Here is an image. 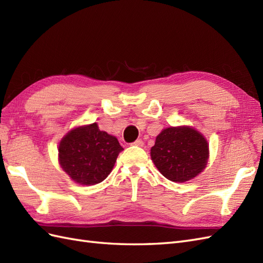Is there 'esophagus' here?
Here are the masks:
<instances>
[{"mask_svg":"<svg viewBox=\"0 0 263 263\" xmlns=\"http://www.w3.org/2000/svg\"><path fill=\"white\" fill-rule=\"evenodd\" d=\"M131 145H134V146H143V141L142 140H136L134 141L133 143H131Z\"/></svg>","mask_w":263,"mask_h":263,"instance_id":"esophagus-1","label":"esophagus"}]
</instances>
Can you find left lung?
I'll return each instance as SVG.
<instances>
[{"label":"left lung","instance_id":"obj_1","mask_svg":"<svg viewBox=\"0 0 263 263\" xmlns=\"http://www.w3.org/2000/svg\"><path fill=\"white\" fill-rule=\"evenodd\" d=\"M151 158L167 180L185 182L205 167L209 144L192 127H167L157 137L156 144L151 147Z\"/></svg>","mask_w":263,"mask_h":263}]
</instances>
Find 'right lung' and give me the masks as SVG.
<instances>
[{
	"label": "right lung",
	"mask_w": 263,
	"mask_h": 263,
	"mask_svg": "<svg viewBox=\"0 0 263 263\" xmlns=\"http://www.w3.org/2000/svg\"><path fill=\"white\" fill-rule=\"evenodd\" d=\"M122 150L116 137L100 131L93 123L66 134L59 145V160L72 180L91 185L109 176Z\"/></svg>",
	"instance_id": "add662e5"
}]
</instances>
